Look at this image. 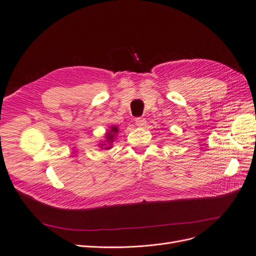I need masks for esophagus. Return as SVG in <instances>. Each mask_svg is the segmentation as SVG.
Wrapping results in <instances>:
<instances>
[{"mask_svg":"<svg viewBox=\"0 0 256 256\" xmlns=\"http://www.w3.org/2000/svg\"><path fill=\"white\" fill-rule=\"evenodd\" d=\"M145 124H146L145 118H136V125L138 127H143V126H145Z\"/></svg>","mask_w":256,"mask_h":256,"instance_id":"34e87169","label":"esophagus"}]
</instances>
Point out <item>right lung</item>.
<instances>
[{"mask_svg":"<svg viewBox=\"0 0 256 256\" xmlns=\"http://www.w3.org/2000/svg\"><path fill=\"white\" fill-rule=\"evenodd\" d=\"M118 132V128L116 126H112L110 130H108V132L106 134V140L104 144H100L99 146L102 147L104 150H110L112 147V143L115 140L116 134Z\"/></svg>","mask_w":256,"mask_h":256,"instance_id":"1","label":"right lung"}]
</instances>
